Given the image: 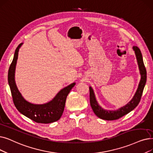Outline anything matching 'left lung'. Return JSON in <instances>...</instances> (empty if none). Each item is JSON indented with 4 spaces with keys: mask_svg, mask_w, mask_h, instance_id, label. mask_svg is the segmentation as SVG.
<instances>
[{
    "mask_svg": "<svg viewBox=\"0 0 153 153\" xmlns=\"http://www.w3.org/2000/svg\"><path fill=\"white\" fill-rule=\"evenodd\" d=\"M132 49L134 51L136 57L139 73L141 75V80L139 81L137 89L133 97L127 104L114 111L104 109L99 104L97 101L94 90L91 86H89L90 104L92 109L98 117L104 119V120L112 121L120 118L133 110L138 105L139 102H140L144 86L146 82V70L144 65L143 56L140 49L137 46H133Z\"/></svg>",
    "mask_w": 153,
    "mask_h": 153,
    "instance_id": "8db88e82",
    "label": "left lung"
}]
</instances>
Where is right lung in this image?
I'll return each mask as SVG.
<instances>
[{
  "label": "right lung",
  "mask_w": 153,
  "mask_h": 153,
  "mask_svg": "<svg viewBox=\"0 0 153 153\" xmlns=\"http://www.w3.org/2000/svg\"><path fill=\"white\" fill-rule=\"evenodd\" d=\"M23 43L16 49L13 61L8 72V82L10 86L13 101L21 114L38 123L48 124L58 121L62 115L67 96L76 82H73L62 89L51 101L41 104L31 103L22 96L15 81V72L18 53Z\"/></svg>",
  "instance_id": "add662e5"
}]
</instances>
